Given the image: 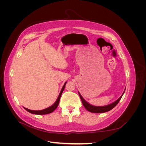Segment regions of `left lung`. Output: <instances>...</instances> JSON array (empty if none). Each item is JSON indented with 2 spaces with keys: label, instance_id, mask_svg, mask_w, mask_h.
I'll list each match as a JSON object with an SVG mask.
<instances>
[{
  "label": "left lung",
  "instance_id": "obj_1",
  "mask_svg": "<svg viewBox=\"0 0 146 146\" xmlns=\"http://www.w3.org/2000/svg\"><path fill=\"white\" fill-rule=\"evenodd\" d=\"M125 92V91H123V94H122V96L119 98L117 100H116L114 102L108 105H106V106H103V107H97V106H93L91 104H90L89 103H88L85 100L82 96H81V94L79 93V96H80V98L81 99V100L83 103V105L85 108L88 110V111H89L91 113H105V112H107L110 110H112L113 108H114L117 105V104L119 103V102L120 101L121 99L122 98V97L123 94V93Z\"/></svg>",
  "mask_w": 146,
  "mask_h": 146
}]
</instances>
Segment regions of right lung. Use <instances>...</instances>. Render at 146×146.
<instances>
[{"label": "right lung", "instance_id": "add662e5", "mask_svg": "<svg viewBox=\"0 0 146 146\" xmlns=\"http://www.w3.org/2000/svg\"><path fill=\"white\" fill-rule=\"evenodd\" d=\"M67 82H65V83L64 84V85L62 88V89H61V91L60 92V93L58 96V98H57L55 102L53 104L52 106H50V107H48L44 110H39V111H34V110H29V109H27L26 108H24V109L25 110H27V111H29V113H32V114H49V113H51L52 112H53L54 111V110L57 108V107H58V105L59 104V102H60V98H61V94H62V92L64 89V87H65V85L66 84Z\"/></svg>", "mask_w": 146, "mask_h": 146}]
</instances>
